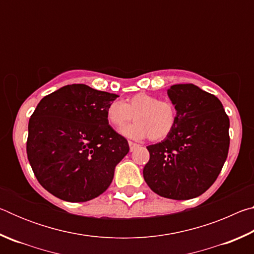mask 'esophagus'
Segmentation results:
<instances>
[{"label":"esophagus","mask_w":254,"mask_h":254,"mask_svg":"<svg viewBox=\"0 0 254 254\" xmlns=\"http://www.w3.org/2000/svg\"><path fill=\"white\" fill-rule=\"evenodd\" d=\"M128 145H130V150H131V151H133V150H134L135 148L139 147V144L132 142V141H128Z\"/></svg>","instance_id":"obj_1"}]
</instances>
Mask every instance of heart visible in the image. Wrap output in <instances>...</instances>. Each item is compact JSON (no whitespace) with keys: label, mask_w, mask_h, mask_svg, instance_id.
<instances>
[{"label":"heart","mask_w":254,"mask_h":254,"mask_svg":"<svg viewBox=\"0 0 254 254\" xmlns=\"http://www.w3.org/2000/svg\"><path fill=\"white\" fill-rule=\"evenodd\" d=\"M132 118L135 122L123 127L121 133L131 139H166L174 131L178 113L173 103L148 93H136L123 102H112L106 109V121L119 130Z\"/></svg>","instance_id":"1"}]
</instances>
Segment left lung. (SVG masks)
Listing matches in <instances>:
<instances>
[{
	"instance_id": "8db88e82",
	"label": "left lung",
	"mask_w": 254,
	"mask_h": 254,
	"mask_svg": "<svg viewBox=\"0 0 254 254\" xmlns=\"http://www.w3.org/2000/svg\"><path fill=\"white\" fill-rule=\"evenodd\" d=\"M168 96L177 123L165 140L147 147L143 177L159 196L195 198L212 186L226 160L230 119L216 96L192 84L173 85Z\"/></svg>"
}]
</instances>
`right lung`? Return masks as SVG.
<instances>
[{
  "label": "right lung",
  "mask_w": 254,
  "mask_h": 254,
  "mask_svg": "<svg viewBox=\"0 0 254 254\" xmlns=\"http://www.w3.org/2000/svg\"><path fill=\"white\" fill-rule=\"evenodd\" d=\"M117 94L72 84L45 96L29 120L27 154L38 182L71 203L103 194L115 166L127 156V139L106 121Z\"/></svg>",
  "instance_id": "1"
}]
</instances>
